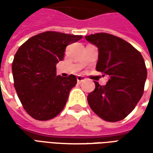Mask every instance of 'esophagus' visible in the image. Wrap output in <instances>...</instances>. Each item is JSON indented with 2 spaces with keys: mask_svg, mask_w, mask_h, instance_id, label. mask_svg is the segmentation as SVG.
<instances>
[{
  "mask_svg": "<svg viewBox=\"0 0 153 153\" xmlns=\"http://www.w3.org/2000/svg\"><path fill=\"white\" fill-rule=\"evenodd\" d=\"M84 80H85V78L83 76H80V75H79V76L77 77V82L79 83H80L81 82H83Z\"/></svg>",
  "mask_w": 153,
  "mask_h": 153,
  "instance_id": "obj_1",
  "label": "esophagus"
}]
</instances>
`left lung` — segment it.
<instances>
[{"mask_svg": "<svg viewBox=\"0 0 153 153\" xmlns=\"http://www.w3.org/2000/svg\"><path fill=\"white\" fill-rule=\"evenodd\" d=\"M98 48L96 70L110 79L88 96L91 109L109 122L120 121L131 112L143 94L147 68L141 53L131 44L114 35L100 33L85 37Z\"/></svg>", "mask_w": 153, "mask_h": 153, "instance_id": "1", "label": "left lung"}]
</instances>
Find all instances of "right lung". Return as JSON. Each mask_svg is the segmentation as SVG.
I'll use <instances>...</instances> for the list:
<instances>
[{"label": "right lung", "instance_id": "add662e5", "mask_svg": "<svg viewBox=\"0 0 153 153\" xmlns=\"http://www.w3.org/2000/svg\"><path fill=\"white\" fill-rule=\"evenodd\" d=\"M82 35L47 31L35 35L21 45L12 63L14 86L28 115L38 120L56 117L66 104L76 77L56 75V64L64 59L69 44Z\"/></svg>", "mask_w": 153, "mask_h": 153}]
</instances>
